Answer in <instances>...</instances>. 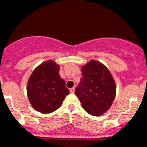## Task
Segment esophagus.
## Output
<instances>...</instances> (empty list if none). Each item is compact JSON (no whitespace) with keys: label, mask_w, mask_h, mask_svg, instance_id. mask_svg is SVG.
<instances>
[{"label":"esophagus","mask_w":147,"mask_h":147,"mask_svg":"<svg viewBox=\"0 0 147 147\" xmlns=\"http://www.w3.org/2000/svg\"><path fill=\"white\" fill-rule=\"evenodd\" d=\"M75 88H72L70 89V92H71V93H74V92H75Z\"/></svg>","instance_id":"1"}]
</instances>
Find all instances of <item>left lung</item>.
Listing matches in <instances>:
<instances>
[{"mask_svg":"<svg viewBox=\"0 0 147 147\" xmlns=\"http://www.w3.org/2000/svg\"><path fill=\"white\" fill-rule=\"evenodd\" d=\"M75 92L84 110L92 115L99 116L112 105L115 84L106 67L91 61L82 68V77Z\"/></svg>","mask_w":147,"mask_h":147,"instance_id":"left-lung-1","label":"left lung"}]
</instances>
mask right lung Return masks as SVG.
<instances>
[{
    "label": "right lung",
    "mask_w": 147,
    "mask_h": 147,
    "mask_svg": "<svg viewBox=\"0 0 147 147\" xmlns=\"http://www.w3.org/2000/svg\"><path fill=\"white\" fill-rule=\"evenodd\" d=\"M59 71V66L48 61L37 67L29 79L28 99L34 109L42 113L56 111L69 94Z\"/></svg>",
    "instance_id": "right-lung-1"
}]
</instances>
